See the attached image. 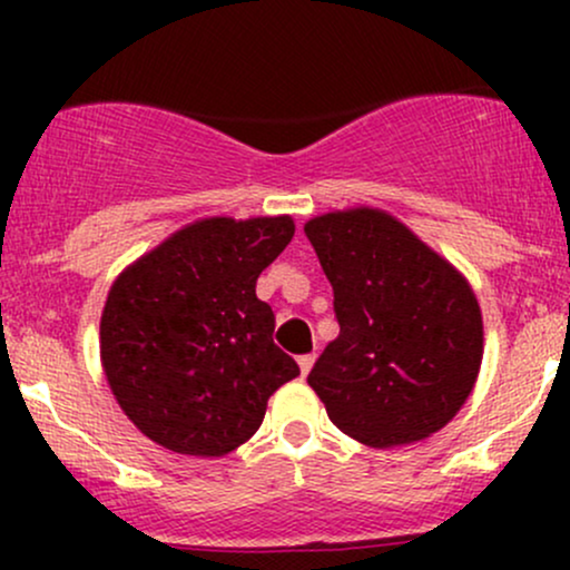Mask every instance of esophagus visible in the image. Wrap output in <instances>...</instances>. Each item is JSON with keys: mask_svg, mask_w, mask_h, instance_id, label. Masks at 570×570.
Returning a JSON list of instances; mask_svg holds the SVG:
<instances>
[{"mask_svg": "<svg viewBox=\"0 0 570 570\" xmlns=\"http://www.w3.org/2000/svg\"><path fill=\"white\" fill-rule=\"evenodd\" d=\"M313 362H316V353H305V356H299V358H297L299 372H303V377L307 375V372L313 370Z\"/></svg>", "mask_w": 570, "mask_h": 570, "instance_id": "esophagus-1", "label": "esophagus"}]
</instances>
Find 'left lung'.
Listing matches in <instances>:
<instances>
[{
	"instance_id": "left-lung-1",
	"label": "left lung",
	"mask_w": 570,
	"mask_h": 570,
	"mask_svg": "<svg viewBox=\"0 0 570 570\" xmlns=\"http://www.w3.org/2000/svg\"><path fill=\"white\" fill-rule=\"evenodd\" d=\"M305 235L340 322L307 375L330 421L377 450L448 426L474 391L485 351L469 278L383 208L318 214Z\"/></svg>"
}]
</instances>
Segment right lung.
<instances>
[{
  "instance_id": "right-lung-1",
  "label": "right lung",
  "mask_w": 570,
  "mask_h": 570,
  "mask_svg": "<svg viewBox=\"0 0 570 570\" xmlns=\"http://www.w3.org/2000/svg\"><path fill=\"white\" fill-rule=\"evenodd\" d=\"M294 235L278 217L195 219L134 259L101 311V367L128 421L181 455L252 440L271 399L299 375L273 343L257 278Z\"/></svg>"
}]
</instances>
